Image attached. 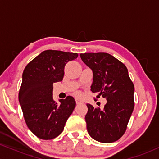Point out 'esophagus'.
Instances as JSON below:
<instances>
[{
  "instance_id": "1",
  "label": "esophagus",
  "mask_w": 159,
  "mask_h": 159,
  "mask_svg": "<svg viewBox=\"0 0 159 159\" xmlns=\"http://www.w3.org/2000/svg\"><path fill=\"white\" fill-rule=\"evenodd\" d=\"M75 102H76V104H77V105H79V104L83 103V102H82L81 100H80L79 98H75Z\"/></svg>"
}]
</instances>
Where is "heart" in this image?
Here are the masks:
<instances>
[{
    "label": "heart",
    "mask_w": 159,
    "mask_h": 159,
    "mask_svg": "<svg viewBox=\"0 0 159 159\" xmlns=\"http://www.w3.org/2000/svg\"><path fill=\"white\" fill-rule=\"evenodd\" d=\"M77 95H80V93H77Z\"/></svg>",
    "instance_id": "obj_1"
}]
</instances>
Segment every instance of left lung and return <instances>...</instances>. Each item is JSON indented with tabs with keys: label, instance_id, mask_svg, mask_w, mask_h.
<instances>
[{
	"label": "left lung",
	"instance_id": "obj_1",
	"mask_svg": "<svg viewBox=\"0 0 159 159\" xmlns=\"http://www.w3.org/2000/svg\"><path fill=\"white\" fill-rule=\"evenodd\" d=\"M82 61L93 71V93L107 99L102 110L87 104V132L102 143L119 140L126 130L134 110V87L122 62L107 53H84Z\"/></svg>",
	"mask_w": 159,
	"mask_h": 159
}]
</instances>
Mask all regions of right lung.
Masks as SVG:
<instances>
[{
  "mask_svg": "<svg viewBox=\"0 0 159 159\" xmlns=\"http://www.w3.org/2000/svg\"><path fill=\"white\" fill-rule=\"evenodd\" d=\"M77 53L57 50L44 51L26 66L19 100L27 127L36 137L51 140L61 134L75 107L74 98L68 96L53 99V84L61 81L64 67L78 57Z\"/></svg>",
  "mask_w": 159,
  "mask_h": 159,
  "instance_id": "add662e5",
  "label": "right lung"
}]
</instances>
